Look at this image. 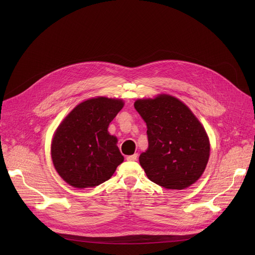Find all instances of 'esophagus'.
Here are the masks:
<instances>
[{
    "instance_id": "1",
    "label": "esophagus",
    "mask_w": 255,
    "mask_h": 255,
    "mask_svg": "<svg viewBox=\"0 0 255 255\" xmlns=\"http://www.w3.org/2000/svg\"><path fill=\"white\" fill-rule=\"evenodd\" d=\"M137 154H134V155H130V156H127V160L128 161H135V160L137 159Z\"/></svg>"
}]
</instances>
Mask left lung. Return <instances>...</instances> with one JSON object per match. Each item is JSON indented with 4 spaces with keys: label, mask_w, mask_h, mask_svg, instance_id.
<instances>
[{
    "label": "left lung",
    "mask_w": 255,
    "mask_h": 255,
    "mask_svg": "<svg viewBox=\"0 0 255 255\" xmlns=\"http://www.w3.org/2000/svg\"><path fill=\"white\" fill-rule=\"evenodd\" d=\"M134 107L148 128L149 148L139 156L146 177L173 190L195 183L209 161L210 141L188 106L161 94L154 99H138Z\"/></svg>",
    "instance_id": "8db88e82"
}]
</instances>
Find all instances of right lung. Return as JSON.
<instances>
[{
	"label": "right lung",
	"instance_id": "obj_1",
	"mask_svg": "<svg viewBox=\"0 0 255 255\" xmlns=\"http://www.w3.org/2000/svg\"><path fill=\"white\" fill-rule=\"evenodd\" d=\"M123 106L121 99L92 98L63 120L51 141V159L66 183L79 189L98 186L124 161L117 137L107 131Z\"/></svg>",
	"mask_w": 255,
	"mask_h": 255
}]
</instances>
